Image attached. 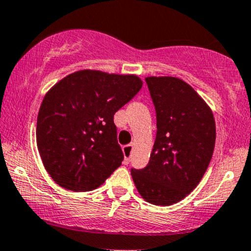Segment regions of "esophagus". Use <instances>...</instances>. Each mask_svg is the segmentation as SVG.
Instances as JSON below:
<instances>
[{"instance_id": "esophagus-1", "label": "esophagus", "mask_w": 251, "mask_h": 251, "mask_svg": "<svg viewBox=\"0 0 251 251\" xmlns=\"http://www.w3.org/2000/svg\"><path fill=\"white\" fill-rule=\"evenodd\" d=\"M132 149H133V144H127V146L123 147V152H124V156H125V161L124 162L127 165L128 162H130V157H131V154H132Z\"/></svg>"}]
</instances>
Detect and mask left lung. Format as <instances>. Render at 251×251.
Here are the masks:
<instances>
[{
  "label": "left lung",
  "instance_id": "1",
  "mask_svg": "<svg viewBox=\"0 0 251 251\" xmlns=\"http://www.w3.org/2000/svg\"><path fill=\"white\" fill-rule=\"evenodd\" d=\"M156 112V138L147 167L131 170L139 195L155 205L186 197L204 176L215 146L212 109L176 77L146 78Z\"/></svg>",
  "mask_w": 251,
  "mask_h": 251
}]
</instances>
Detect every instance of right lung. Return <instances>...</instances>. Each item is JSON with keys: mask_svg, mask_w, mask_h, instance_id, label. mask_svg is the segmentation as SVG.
I'll return each instance as SVG.
<instances>
[{"mask_svg": "<svg viewBox=\"0 0 251 251\" xmlns=\"http://www.w3.org/2000/svg\"><path fill=\"white\" fill-rule=\"evenodd\" d=\"M142 85L133 75L83 70L47 92L37 118V147L57 185L91 191L121 165L114 114Z\"/></svg>", "mask_w": 251, "mask_h": 251, "instance_id": "obj_1", "label": "right lung"}]
</instances>
